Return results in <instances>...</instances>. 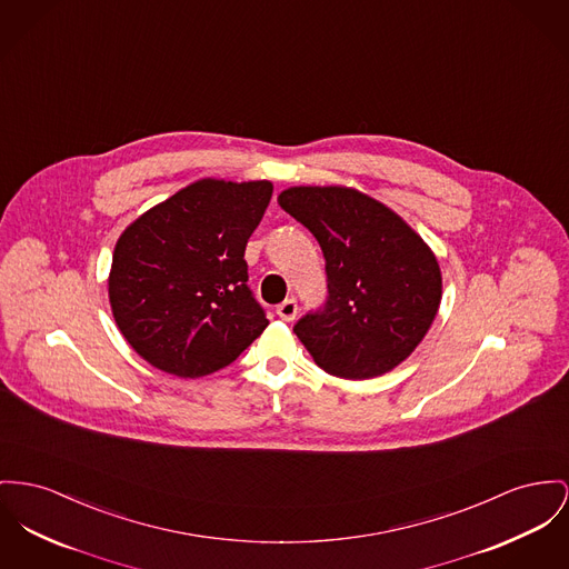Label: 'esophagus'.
I'll use <instances>...</instances> for the list:
<instances>
[{"instance_id":"34e87169","label":"esophagus","mask_w":569,"mask_h":569,"mask_svg":"<svg viewBox=\"0 0 569 569\" xmlns=\"http://www.w3.org/2000/svg\"><path fill=\"white\" fill-rule=\"evenodd\" d=\"M276 312H278V317L284 319V321H293L296 315H298V302H296L293 298H289V300H284V302L276 306Z\"/></svg>"}]
</instances>
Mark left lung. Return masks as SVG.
<instances>
[{
  "mask_svg": "<svg viewBox=\"0 0 569 569\" xmlns=\"http://www.w3.org/2000/svg\"><path fill=\"white\" fill-rule=\"evenodd\" d=\"M278 204L315 234L326 259V303L293 328L315 362L347 379L401 365L442 300L429 246L386 204L351 188H289Z\"/></svg>",
  "mask_w": 569,
  "mask_h": 569,
  "instance_id": "left-lung-1",
  "label": "left lung"
}]
</instances>
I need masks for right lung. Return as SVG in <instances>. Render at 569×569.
I'll return each mask as SVG.
<instances>
[{
    "mask_svg": "<svg viewBox=\"0 0 569 569\" xmlns=\"http://www.w3.org/2000/svg\"><path fill=\"white\" fill-rule=\"evenodd\" d=\"M271 191L269 181L202 179L149 209L116 241L108 280L116 326L159 371L216 373L266 330L243 252Z\"/></svg>",
    "mask_w": 569,
    "mask_h": 569,
    "instance_id": "add662e5",
    "label": "right lung"
}]
</instances>
